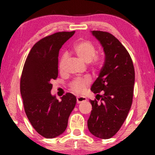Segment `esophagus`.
<instances>
[{"label": "esophagus", "instance_id": "34e87169", "mask_svg": "<svg viewBox=\"0 0 155 155\" xmlns=\"http://www.w3.org/2000/svg\"><path fill=\"white\" fill-rule=\"evenodd\" d=\"M87 101V98L85 97H82V96H78L77 97V102L78 104L83 102V101Z\"/></svg>", "mask_w": 155, "mask_h": 155}]
</instances>
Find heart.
I'll return each mask as SVG.
<instances>
[{"instance_id":"obj_1","label":"heart","mask_w":155,"mask_h":155,"mask_svg":"<svg viewBox=\"0 0 155 155\" xmlns=\"http://www.w3.org/2000/svg\"><path fill=\"white\" fill-rule=\"evenodd\" d=\"M73 51L82 61L85 63H92V67L94 68H99L102 63L100 57L95 56L96 48L94 44L88 40H80L76 42L73 46ZM65 58L66 55L63 54L59 62V67L61 68L63 67ZM90 78L88 77L77 78L71 82L70 86L73 92L81 94L85 90L86 87L90 83Z\"/></svg>"}]
</instances>
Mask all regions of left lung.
I'll use <instances>...</instances> for the list:
<instances>
[{
  "label": "left lung",
  "mask_w": 155,
  "mask_h": 155,
  "mask_svg": "<svg viewBox=\"0 0 155 155\" xmlns=\"http://www.w3.org/2000/svg\"><path fill=\"white\" fill-rule=\"evenodd\" d=\"M100 42L105 54L104 63L98 78L91 87L97 94L87 126L90 132L101 139L111 138L119 130L132 105L135 71L130 54L111 34L92 31ZM100 92L101 95H99ZM101 99L100 102L97 100Z\"/></svg>",
  "instance_id": "1"
}]
</instances>
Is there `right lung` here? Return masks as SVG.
Returning a JSON list of instances; mask_svg holds the SVG:
<instances>
[{
	"mask_svg": "<svg viewBox=\"0 0 155 155\" xmlns=\"http://www.w3.org/2000/svg\"><path fill=\"white\" fill-rule=\"evenodd\" d=\"M75 34L60 31L37 42L25 61L20 80V92L24 109L31 126L46 138L62 134L68 126L76 97L66 93L58 101L51 94L58 75V54L61 46Z\"/></svg>",
	"mask_w": 155,
	"mask_h": 155,
	"instance_id": "1",
	"label": "right lung"
}]
</instances>
